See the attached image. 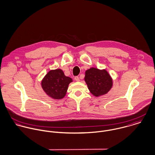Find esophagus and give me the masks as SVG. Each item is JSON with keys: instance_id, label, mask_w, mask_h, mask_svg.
<instances>
[{"instance_id": "esophagus-1", "label": "esophagus", "mask_w": 155, "mask_h": 155, "mask_svg": "<svg viewBox=\"0 0 155 155\" xmlns=\"http://www.w3.org/2000/svg\"><path fill=\"white\" fill-rule=\"evenodd\" d=\"M74 80H75L76 82H79V81H80V79H79V78L78 76H76V77L74 78Z\"/></svg>"}]
</instances>
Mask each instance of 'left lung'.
I'll return each instance as SVG.
<instances>
[{
  "mask_svg": "<svg viewBox=\"0 0 155 155\" xmlns=\"http://www.w3.org/2000/svg\"><path fill=\"white\" fill-rule=\"evenodd\" d=\"M84 79L89 91L96 97L107 94L113 84V79L106 70L95 67L85 71Z\"/></svg>",
  "mask_w": 155,
  "mask_h": 155,
  "instance_id": "left-lung-1",
  "label": "left lung"
}]
</instances>
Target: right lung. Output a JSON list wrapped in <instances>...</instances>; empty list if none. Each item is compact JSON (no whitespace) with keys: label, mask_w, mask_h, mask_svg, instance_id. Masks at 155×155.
Masks as SVG:
<instances>
[{"label":"right lung","mask_w":155,"mask_h":155,"mask_svg":"<svg viewBox=\"0 0 155 155\" xmlns=\"http://www.w3.org/2000/svg\"><path fill=\"white\" fill-rule=\"evenodd\" d=\"M73 82L71 78L65 76L60 68L51 70L42 79L41 87L45 94L55 100H61L66 95L68 85Z\"/></svg>","instance_id":"add662e5"}]
</instances>
